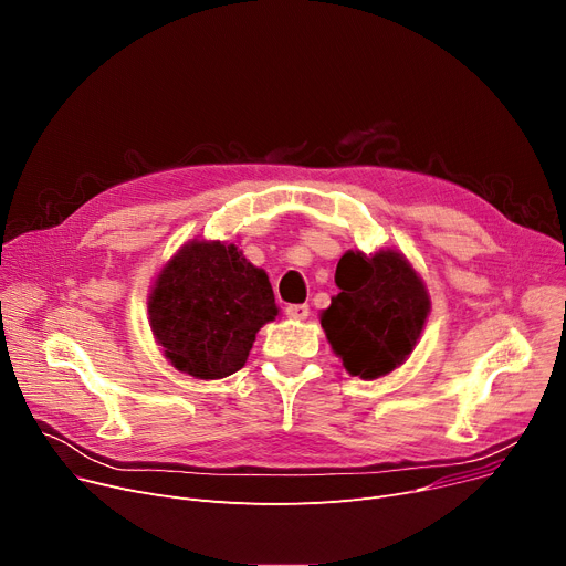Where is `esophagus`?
<instances>
[{
	"instance_id": "esophagus-1",
	"label": "esophagus",
	"mask_w": 566,
	"mask_h": 566,
	"mask_svg": "<svg viewBox=\"0 0 566 566\" xmlns=\"http://www.w3.org/2000/svg\"><path fill=\"white\" fill-rule=\"evenodd\" d=\"M308 313H311V306H308V304H290V306L285 308V315H287L290 319H306Z\"/></svg>"
}]
</instances>
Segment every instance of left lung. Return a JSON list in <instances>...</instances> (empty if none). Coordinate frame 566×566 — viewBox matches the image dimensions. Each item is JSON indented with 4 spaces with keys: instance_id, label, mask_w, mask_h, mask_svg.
<instances>
[{
    "instance_id": "obj_1",
    "label": "left lung",
    "mask_w": 566,
    "mask_h": 566,
    "mask_svg": "<svg viewBox=\"0 0 566 566\" xmlns=\"http://www.w3.org/2000/svg\"><path fill=\"white\" fill-rule=\"evenodd\" d=\"M336 266L340 292L319 325L349 375L378 380L406 364L421 338L430 294L412 262L396 249L347 251Z\"/></svg>"
}]
</instances>
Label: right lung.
Listing matches in <instances>:
<instances>
[{"mask_svg": "<svg viewBox=\"0 0 566 566\" xmlns=\"http://www.w3.org/2000/svg\"><path fill=\"white\" fill-rule=\"evenodd\" d=\"M149 327L164 357L196 380H221L247 364L255 334L279 306L264 269L239 247L191 239L160 266L149 297Z\"/></svg>", "mask_w": 566, "mask_h": 566, "instance_id": "1", "label": "right lung"}]
</instances>
